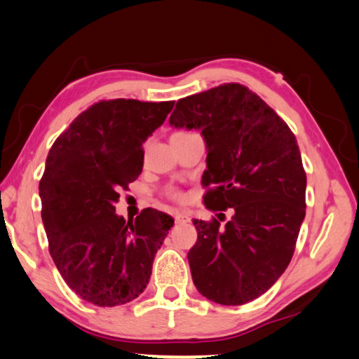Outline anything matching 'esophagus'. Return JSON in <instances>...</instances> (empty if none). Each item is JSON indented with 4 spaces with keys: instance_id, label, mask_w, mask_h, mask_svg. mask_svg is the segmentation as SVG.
I'll return each mask as SVG.
<instances>
[{
    "instance_id": "1",
    "label": "esophagus",
    "mask_w": 359,
    "mask_h": 359,
    "mask_svg": "<svg viewBox=\"0 0 359 359\" xmlns=\"http://www.w3.org/2000/svg\"><path fill=\"white\" fill-rule=\"evenodd\" d=\"M189 221H191V217H189L187 213L175 215V222H177V224H188Z\"/></svg>"
}]
</instances>
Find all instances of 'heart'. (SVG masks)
Here are the masks:
<instances>
[{"instance_id": "b5f03b06", "label": "heart", "mask_w": 359, "mask_h": 359, "mask_svg": "<svg viewBox=\"0 0 359 359\" xmlns=\"http://www.w3.org/2000/svg\"><path fill=\"white\" fill-rule=\"evenodd\" d=\"M168 196H170L171 199H180V193L175 191V189H170V191H168Z\"/></svg>"}]
</instances>
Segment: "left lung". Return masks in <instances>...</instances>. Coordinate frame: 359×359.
I'll return each instance as SVG.
<instances>
[{
  "mask_svg": "<svg viewBox=\"0 0 359 359\" xmlns=\"http://www.w3.org/2000/svg\"><path fill=\"white\" fill-rule=\"evenodd\" d=\"M170 124L201 130L208 151L203 203L221 212L193 221V282L216 304H248L277 282L296 249L306 207L297 140L262 97L235 82L182 97ZM227 208L232 219L221 224Z\"/></svg>",
  "mask_w": 359,
  "mask_h": 359,
  "instance_id": "left-lung-1",
  "label": "left lung"
}]
</instances>
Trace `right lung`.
Wrapping results in <instances>:
<instances>
[{
	"label": "right lung",
	"instance_id": "right-lung-1",
	"mask_svg": "<svg viewBox=\"0 0 359 359\" xmlns=\"http://www.w3.org/2000/svg\"><path fill=\"white\" fill-rule=\"evenodd\" d=\"M174 101H100L60 133L40 180L49 254L67 285L97 306L137 299L174 226L146 208L135 221L115 213L119 191L142 174L143 143L165 123Z\"/></svg>",
	"mask_w": 359,
	"mask_h": 359
}]
</instances>
